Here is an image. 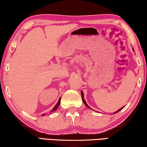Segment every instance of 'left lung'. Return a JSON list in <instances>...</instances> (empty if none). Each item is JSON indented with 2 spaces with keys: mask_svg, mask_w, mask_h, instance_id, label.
Here are the masks:
<instances>
[{
  "mask_svg": "<svg viewBox=\"0 0 147 147\" xmlns=\"http://www.w3.org/2000/svg\"><path fill=\"white\" fill-rule=\"evenodd\" d=\"M83 96H83V91H81V98H82V100H83V103H84L85 105H86V107H87L88 108H90V107H89V106H88V105H87V104L86 103V102H85V99H84V97H83ZM123 107H121V108H119V109L118 110V111H116V112H114V114H116V113L118 112L119 111H120V110H121V109H122V108H123Z\"/></svg>",
  "mask_w": 147,
  "mask_h": 147,
  "instance_id": "left-lung-1",
  "label": "left lung"
}]
</instances>
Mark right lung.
Wrapping results in <instances>:
<instances>
[{
  "mask_svg": "<svg viewBox=\"0 0 147 147\" xmlns=\"http://www.w3.org/2000/svg\"><path fill=\"white\" fill-rule=\"evenodd\" d=\"M60 100H61V98H59V100H58V102L56 103V105L55 106V107H54V108H53V110H52V111H51V112H54V111H55V110H56V109H57V108H58V107H59V105H60ZM42 116H45V114L42 115Z\"/></svg>",
  "mask_w": 147,
  "mask_h": 147,
  "instance_id": "add662e5",
  "label": "right lung"
}]
</instances>
